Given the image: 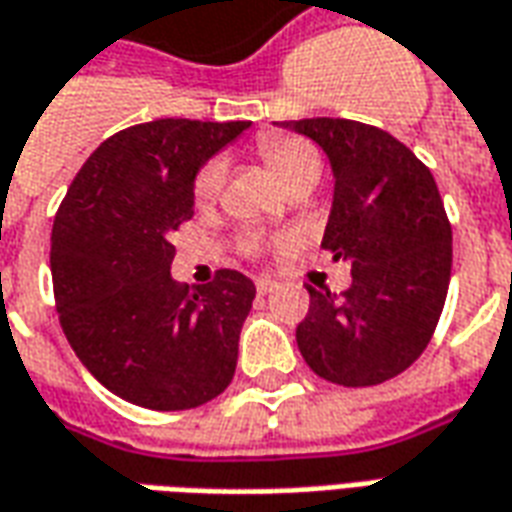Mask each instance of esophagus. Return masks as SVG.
I'll list each match as a JSON object with an SVG mask.
<instances>
[{"label": "esophagus", "mask_w": 512, "mask_h": 512, "mask_svg": "<svg viewBox=\"0 0 512 512\" xmlns=\"http://www.w3.org/2000/svg\"><path fill=\"white\" fill-rule=\"evenodd\" d=\"M255 288H257V293H263V296H266V293H271L274 288H277V282L271 280V277H257Z\"/></svg>", "instance_id": "obj_1"}]
</instances>
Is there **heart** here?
Here are the masks:
<instances>
[{
    "label": "heart",
    "mask_w": 512,
    "mask_h": 512,
    "mask_svg": "<svg viewBox=\"0 0 512 512\" xmlns=\"http://www.w3.org/2000/svg\"><path fill=\"white\" fill-rule=\"evenodd\" d=\"M260 157L266 160V166L274 171V177L291 188L293 182L302 180H318V171H321V157H318L316 146L307 144L302 138H293V135H263L260 138ZM224 163L221 160H210L202 171L196 174L194 180V199L196 205H210L216 202L221 185H224ZM260 241L249 238L244 244L246 252H257Z\"/></svg>",
    "instance_id": "obj_1"
}]
</instances>
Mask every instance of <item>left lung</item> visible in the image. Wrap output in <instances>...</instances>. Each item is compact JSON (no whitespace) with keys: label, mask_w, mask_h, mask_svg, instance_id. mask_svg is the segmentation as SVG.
Returning a JSON list of instances; mask_svg holds the SVG:
<instances>
[{"label":"left lung","mask_w":512,"mask_h":512,"mask_svg":"<svg viewBox=\"0 0 512 512\" xmlns=\"http://www.w3.org/2000/svg\"><path fill=\"white\" fill-rule=\"evenodd\" d=\"M330 157L335 191L321 246L352 266L335 296L313 288L296 343L318 377L380 385L427 349L452 277V227L430 169L380 127L349 119L282 121Z\"/></svg>","instance_id":"8db88e82"}]
</instances>
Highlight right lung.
<instances>
[{
  "label": "right lung",
  "mask_w": 512,
  "mask_h": 512,
  "mask_svg": "<svg viewBox=\"0 0 512 512\" xmlns=\"http://www.w3.org/2000/svg\"><path fill=\"white\" fill-rule=\"evenodd\" d=\"M249 121L157 119L110 135L85 160L52 227L60 327L107 391L149 410H191L235 374L255 282L221 268L171 280V235L194 216V180Z\"/></svg>",
  "instance_id": "1"
}]
</instances>
